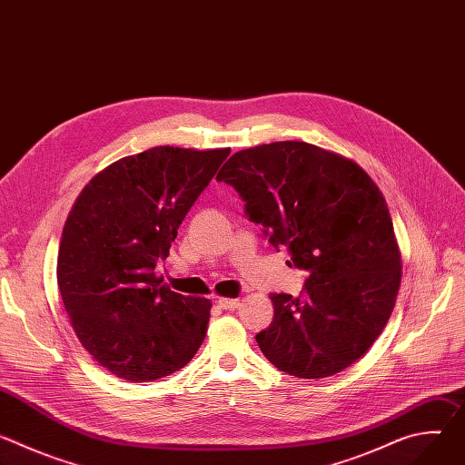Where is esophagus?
I'll list each match as a JSON object with an SVG mask.
<instances>
[{
	"mask_svg": "<svg viewBox=\"0 0 465 465\" xmlns=\"http://www.w3.org/2000/svg\"><path fill=\"white\" fill-rule=\"evenodd\" d=\"M219 307L224 309V311H233L239 307V300H233V298H219L217 300Z\"/></svg>",
	"mask_w": 465,
	"mask_h": 465,
	"instance_id": "esophagus-1",
	"label": "esophagus"
}]
</instances>
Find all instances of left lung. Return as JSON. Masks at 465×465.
<instances>
[{"instance_id": "obj_1", "label": "left lung", "mask_w": 465, "mask_h": 465, "mask_svg": "<svg viewBox=\"0 0 465 465\" xmlns=\"http://www.w3.org/2000/svg\"><path fill=\"white\" fill-rule=\"evenodd\" d=\"M269 242L307 271L303 294H271L274 320L255 341L278 370L335 375L361 359L393 311L401 253L386 201L353 160L305 142L235 153L219 171Z\"/></svg>"}]
</instances>
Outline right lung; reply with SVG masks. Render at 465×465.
Listing matches in <instances>:
<instances>
[{
    "instance_id": "obj_1",
    "label": "right lung",
    "mask_w": 465,
    "mask_h": 465,
    "mask_svg": "<svg viewBox=\"0 0 465 465\" xmlns=\"http://www.w3.org/2000/svg\"><path fill=\"white\" fill-rule=\"evenodd\" d=\"M230 149L153 147L81 191L65 219L56 282L83 348L115 377L147 382L204 342L212 302L173 292L154 269Z\"/></svg>"
}]
</instances>
